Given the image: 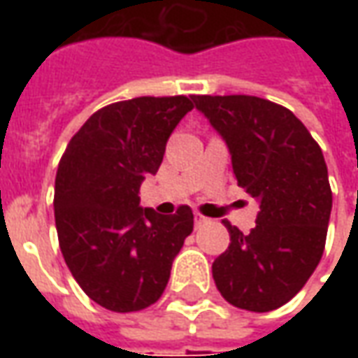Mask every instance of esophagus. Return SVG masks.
I'll return each mask as SVG.
<instances>
[{"instance_id": "obj_1", "label": "esophagus", "mask_w": 358, "mask_h": 358, "mask_svg": "<svg viewBox=\"0 0 358 358\" xmlns=\"http://www.w3.org/2000/svg\"><path fill=\"white\" fill-rule=\"evenodd\" d=\"M194 218H195V226H197V228H199L201 224H207V222H210V218L203 217L201 213H195Z\"/></svg>"}]
</instances>
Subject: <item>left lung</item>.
Instances as JSON below:
<instances>
[{"instance_id": "8db88e82", "label": "left lung", "mask_w": 358, "mask_h": 358, "mask_svg": "<svg viewBox=\"0 0 358 358\" xmlns=\"http://www.w3.org/2000/svg\"><path fill=\"white\" fill-rule=\"evenodd\" d=\"M232 155L241 186L259 199L255 228L222 220L230 245L213 263L230 305L268 313L295 297L320 263L331 213L322 149L305 124L278 103L255 95H194Z\"/></svg>"}]
</instances>
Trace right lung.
Wrapping results in <instances>:
<instances>
[{"instance_id":"add662e5","label":"right lung","mask_w":358,"mask_h":358,"mask_svg":"<svg viewBox=\"0 0 358 358\" xmlns=\"http://www.w3.org/2000/svg\"><path fill=\"white\" fill-rule=\"evenodd\" d=\"M192 109L186 95L110 103L84 122L59 161V248L84 293L109 310L134 313L159 301L172 261L194 230L187 205L159 215L141 209L138 195Z\"/></svg>"}]
</instances>
